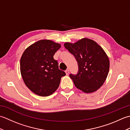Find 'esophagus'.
I'll use <instances>...</instances> for the list:
<instances>
[{"label": "esophagus", "mask_w": 130, "mask_h": 130, "mask_svg": "<svg viewBox=\"0 0 130 130\" xmlns=\"http://www.w3.org/2000/svg\"><path fill=\"white\" fill-rule=\"evenodd\" d=\"M69 72H70V71H69V69H67V70H65L66 74H67V75H69Z\"/></svg>", "instance_id": "obj_1"}]
</instances>
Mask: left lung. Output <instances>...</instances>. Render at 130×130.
<instances>
[{
    "label": "left lung",
    "mask_w": 130,
    "mask_h": 130,
    "mask_svg": "<svg viewBox=\"0 0 130 130\" xmlns=\"http://www.w3.org/2000/svg\"><path fill=\"white\" fill-rule=\"evenodd\" d=\"M64 47L78 62V73L69 75L75 87L87 93L98 90L106 80L109 69V59L103 48L86 38L74 43L66 42Z\"/></svg>",
    "instance_id": "left-lung-1"
}]
</instances>
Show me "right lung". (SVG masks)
I'll use <instances>...</instances> for the list:
<instances>
[{
  "mask_svg": "<svg viewBox=\"0 0 130 130\" xmlns=\"http://www.w3.org/2000/svg\"><path fill=\"white\" fill-rule=\"evenodd\" d=\"M61 47L59 43L42 40L24 51L20 61L22 76L26 86L36 94L47 96L58 87L65 73L59 69L54 55Z\"/></svg>",
  "mask_w": 130,
  "mask_h": 130,
  "instance_id": "right-lung-1",
  "label": "right lung"
}]
</instances>
